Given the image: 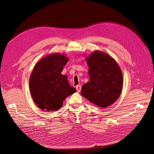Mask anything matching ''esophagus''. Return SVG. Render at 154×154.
<instances>
[{
    "label": "esophagus",
    "instance_id": "esophagus-1",
    "mask_svg": "<svg viewBox=\"0 0 154 154\" xmlns=\"http://www.w3.org/2000/svg\"><path fill=\"white\" fill-rule=\"evenodd\" d=\"M81 85H77L76 86V89H77V91L78 92H80V91H81Z\"/></svg>",
    "mask_w": 154,
    "mask_h": 154
}]
</instances>
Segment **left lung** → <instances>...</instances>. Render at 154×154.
I'll list each match as a JSON object with an SVG mask.
<instances>
[{
    "instance_id": "obj_1",
    "label": "left lung",
    "mask_w": 154,
    "mask_h": 154,
    "mask_svg": "<svg viewBox=\"0 0 154 154\" xmlns=\"http://www.w3.org/2000/svg\"><path fill=\"white\" fill-rule=\"evenodd\" d=\"M86 61L90 80L82 86L80 93L99 107H109L122 92V72L111 56L99 51L88 55Z\"/></svg>"
}]
</instances>
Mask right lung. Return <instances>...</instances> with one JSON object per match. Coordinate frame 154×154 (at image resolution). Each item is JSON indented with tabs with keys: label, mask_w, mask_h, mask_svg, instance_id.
<instances>
[{
	"label": "right lung",
	"mask_w": 154,
	"mask_h": 154,
	"mask_svg": "<svg viewBox=\"0 0 154 154\" xmlns=\"http://www.w3.org/2000/svg\"><path fill=\"white\" fill-rule=\"evenodd\" d=\"M67 61L64 55L56 53L45 57L35 64L29 87L32 99L42 110H59L65 99L76 92L68 82L67 76L61 74Z\"/></svg>",
	"instance_id": "add662e5"
}]
</instances>
